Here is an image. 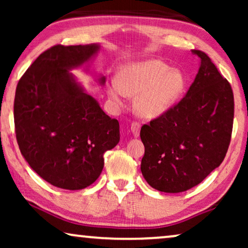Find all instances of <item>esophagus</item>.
Segmentation results:
<instances>
[{"label": "esophagus", "mask_w": 248, "mask_h": 248, "mask_svg": "<svg viewBox=\"0 0 248 248\" xmlns=\"http://www.w3.org/2000/svg\"><path fill=\"white\" fill-rule=\"evenodd\" d=\"M140 128H141L140 124L137 123V122H133V123L131 124V132L134 138H138L139 135H140Z\"/></svg>", "instance_id": "1"}]
</instances>
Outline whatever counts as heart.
Listing matches in <instances>:
<instances>
[{
	"instance_id": "1",
	"label": "heart",
	"mask_w": 248,
	"mask_h": 248,
	"mask_svg": "<svg viewBox=\"0 0 248 248\" xmlns=\"http://www.w3.org/2000/svg\"><path fill=\"white\" fill-rule=\"evenodd\" d=\"M186 88L181 70L160 60H144L120 67L117 79L108 87V94L121 106L125 97H135L133 109L143 120H155L177 103Z\"/></svg>"
}]
</instances>
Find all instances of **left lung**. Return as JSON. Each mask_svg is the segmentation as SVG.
<instances>
[{"instance_id": "1", "label": "left lung", "mask_w": 248, "mask_h": 248, "mask_svg": "<svg viewBox=\"0 0 248 248\" xmlns=\"http://www.w3.org/2000/svg\"><path fill=\"white\" fill-rule=\"evenodd\" d=\"M200 59L194 82L179 103L141 127V171L148 184L181 193L218 168L228 150L233 122V93L210 57Z\"/></svg>"}]
</instances>
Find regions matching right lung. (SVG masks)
Returning <instances> with one entry per match:
<instances>
[{"label": "right lung", "instance_id": "1", "mask_svg": "<svg viewBox=\"0 0 248 248\" xmlns=\"http://www.w3.org/2000/svg\"><path fill=\"white\" fill-rule=\"evenodd\" d=\"M100 44L56 45L20 79L15 125L20 151L33 171L56 187L82 189L99 177L105 152L120 142V124L88 94L72 70L90 63ZM104 86L106 78L98 76Z\"/></svg>", "mask_w": 248, "mask_h": 248}]
</instances>
